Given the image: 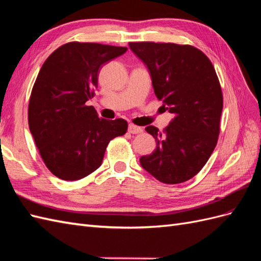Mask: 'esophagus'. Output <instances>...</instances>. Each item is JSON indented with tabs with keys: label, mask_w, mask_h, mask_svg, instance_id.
I'll list each match as a JSON object with an SVG mask.
<instances>
[{
	"label": "esophagus",
	"mask_w": 261,
	"mask_h": 261,
	"mask_svg": "<svg viewBox=\"0 0 261 261\" xmlns=\"http://www.w3.org/2000/svg\"><path fill=\"white\" fill-rule=\"evenodd\" d=\"M128 131L132 133V135H137V133H141L143 131V128L142 126H138L136 124H129Z\"/></svg>",
	"instance_id": "1"
}]
</instances>
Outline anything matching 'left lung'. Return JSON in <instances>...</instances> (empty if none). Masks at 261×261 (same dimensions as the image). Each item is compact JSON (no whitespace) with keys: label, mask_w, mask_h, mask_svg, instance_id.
<instances>
[{"label":"left lung","mask_w":261,"mask_h":261,"mask_svg":"<svg viewBox=\"0 0 261 261\" xmlns=\"http://www.w3.org/2000/svg\"><path fill=\"white\" fill-rule=\"evenodd\" d=\"M146 65L153 89L163 107L174 115L160 132L145 131L156 149L140 159L142 168L160 182L178 184L195 176L217 144L223 93L213 64L202 50L173 43H129Z\"/></svg>","instance_id":"obj_1"}]
</instances>
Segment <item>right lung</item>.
<instances>
[{
	"instance_id": "obj_1",
	"label": "right lung",
	"mask_w": 261,
	"mask_h": 261,
	"mask_svg": "<svg viewBox=\"0 0 261 261\" xmlns=\"http://www.w3.org/2000/svg\"><path fill=\"white\" fill-rule=\"evenodd\" d=\"M126 47L70 42L43 64L29 103V126L45 165L55 176L77 181L102 163L112 139L123 136V119L99 118L86 102L95 96L101 66Z\"/></svg>"
}]
</instances>
